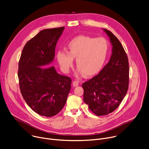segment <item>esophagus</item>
<instances>
[{
    "instance_id": "34e87169",
    "label": "esophagus",
    "mask_w": 149,
    "mask_h": 149,
    "mask_svg": "<svg viewBox=\"0 0 149 149\" xmlns=\"http://www.w3.org/2000/svg\"><path fill=\"white\" fill-rule=\"evenodd\" d=\"M79 84V81H77V80H75L73 82V86L76 87V86H77Z\"/></svg>"
}]
</instances>
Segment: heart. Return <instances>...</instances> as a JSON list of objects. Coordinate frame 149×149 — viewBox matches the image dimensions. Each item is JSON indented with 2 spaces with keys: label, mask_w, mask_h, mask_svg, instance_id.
I'll use <instances>...</instances> for the list:
<instances>
[{
  "label": "heart",
  "mask_w": 149,
  "mask_h": 149,
  "mask_svg": "<svg viewBox=\"0 0 149 149\" xmlns=\"http://www.w3.org/2000/svg\"><path fill=\"white\" fill-rule=\"evenodd\" d=\"M68 47L69 52L59 51L57 54V61L62 68L64 71L69 72L73 66V58H76V65L79 67L77 74L84 73L87 76H93L101 70L108 52V45L105 39L87 36L73 38Z\"/></svg>",
  "instance_id": "heart-1"
}]
</instances>
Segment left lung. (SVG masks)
Returning <instances> with one entry per match:
<instances>
[{
    "mask_svg": "<svg viewBox=\"0 0 149 149\" xmlns=\"http://www.w3.org/2000/svg\"><path fill=\"white\" fill-rule=\"evenodd\" d=\"M113 46L110 61L100 73L82 84L83 100L97 116L107 115L121 103L129 88V66L127 54L120 42L104 29Z\"/></svg>",
    "mask_w": 149,
    "mask_h": 149,
    "instance_id": "1",
    "label": "left lung"
}]
</instances>
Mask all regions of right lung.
I'll return each instance as SVG.
<instances>
[{"mask_svg": "<svg viewBox=\"0 0 149 149\" xmlns=\"http://www.w3.org/2000/svg\"><path fill=\"white\" fill-rule=\"evenodd\" d=\"M65 27L43 30L24 45L19 61L18 78L22 95L36 113L52 117L63 108L72 79L58 74L54 66L55 47Z\"/></svg>", "mask_w": 149, "mask_h": 149, "instance_id": "add662e5", "label": "right lung"}]
</instances>
